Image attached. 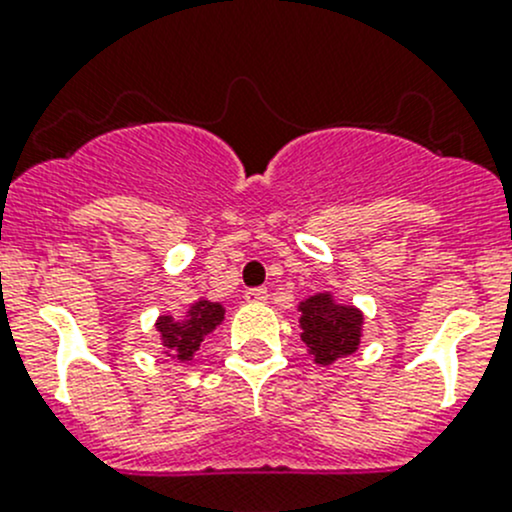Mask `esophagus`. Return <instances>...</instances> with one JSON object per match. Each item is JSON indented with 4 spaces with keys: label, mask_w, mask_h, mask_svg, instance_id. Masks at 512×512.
<instances>
[{
    "label": "esophagus",
    "mask_w": 512,
    "mask_h": 512,
    "mask_svg": "<svg viewBox=\"0 0 512 512\" xmlns=\"http://www.w3.org/2000/svg\"><path fill=\"white\" fill-rule=\"evenodd\" d=\"M245 299H247V302H250V304H262V302H267V289H265V287L247 289Z\"/></svg>",
    "instance_id": "34e87169"
}]
</instances>
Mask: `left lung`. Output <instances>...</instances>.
I'll return each instance as SVG.
<instances>
[{"label": "left lung", "instance_id": "1", "mask_svg": "<svg viewBox=\"0 0 512 512\" xmlns=\"http://www.w3.org/2000/svg\"><path fill=\"white\" fill-rule=\"evenodd\" d=\"M299 312V337L314 364L329 366L342 356L354 354L361 344L364 312L354 304L337 302L332 292H319L302 299Z\"/></svg>", "mask_w": 512, "mask_h": 512}]
</instances>
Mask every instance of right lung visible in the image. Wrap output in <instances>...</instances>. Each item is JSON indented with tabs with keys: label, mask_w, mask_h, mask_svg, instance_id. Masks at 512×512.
Returning a JSON list of instances; mask_svg holds the SVG:
<instances>
[{
	"label": "right lung",
	"mask_w": 512,
	"mask_h": 512,
	"mask_svg": "<svg viewBox=\"0 0 512 512\" xmlns=\"http://www.w3.org/2000/svg\"><path fill=\"white\" fill-rule=\"evenodd\" d=\"M225 307L210 299H198L190 304L180 317L173 314H160L156 319V332L160 334L163 354L175 361H193L200 342L213 332L218 324H223Z\"/></svg>",
	"instance_id": "add662e5"
}]
</instances>
